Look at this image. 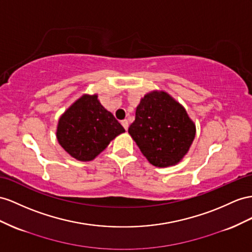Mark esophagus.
Returning <instances> with one entry per match:
<instances>
[{
  "label": "esophagus",
  "instance_id": "obj_1",
  "mask_svg": "<svg viewBox=\"0 0 252 252\" xmlns=\"http://www.w3.org/2000/svg\"><path fill=\"white\" fill-rule=\"evenodd\" d=\"M121 125H122V126H124V127L126 128V131H127V127H128V121H127L126 119L122 120V121H121Z\"/></svg>",
  "mask_w": 252,
  "mask_h": 252
}]
</instances>
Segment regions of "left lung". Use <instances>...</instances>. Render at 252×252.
Instances as JSON below:
<instances>
[{"label": "left lung", "mask_w": 252, "mask_h": 252, "mask_svg": "<svg viewBox=\"0 0 252 252\" xmlns=\"http://www.w3.org/2000/svg\"><path fill=\"white\" fill-rule=\"evenodd\" d=\"M196 126L185 109L166 93L153 92L141 99L128 134L141 153L157 167L179 163L195 138Z\"/></svg>", "instance_id": "obj_1"}]
</instances>
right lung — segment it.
<instances>
[{"label":"right lung","instance_id":"right-lung-1","mask_svg":"<svg viewBox=\"0 0 252 252\" xmlns=\"http://www.w3.org/2000/svg\"><path fill=\"white\" fill-rule=\"evenodd\" d=\"M125 128L101 105L96 94L83 95L64 113L57 126L60 145L71 157L94 159Z\"/></svg>","mask_w":252,"mask_h":252}]
</instances>
